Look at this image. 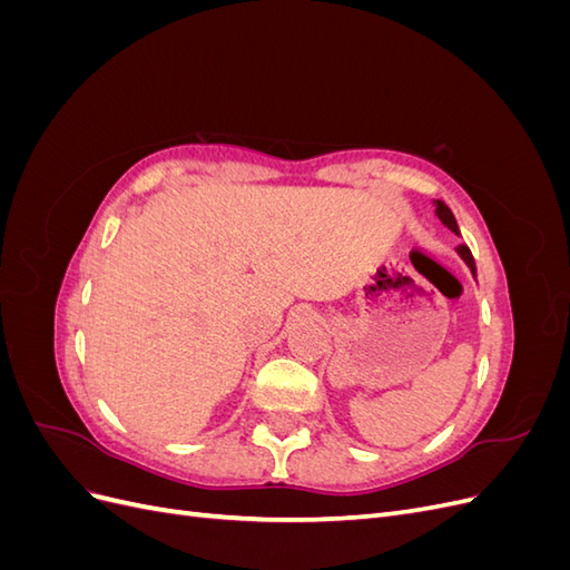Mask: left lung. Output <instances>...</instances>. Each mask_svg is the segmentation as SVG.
<instances>
[{
	"label": "left lung",
	"mask_w": 570,
	"mask_h": 570,
	"mask_svg": "<svg viewBox=\"0 0 570 570\" xmlns=\"http://www.w3.org/2000/svg\"><path fill=\"white\" fill-rule=\"evenodd\" d=\"M433 206H435V216L442 220V226L450 228L454 235H461V233H459V226H456V218H454V214H452L450 206H446L442 199H433ZM454 249H456V254L463 258V264L469 266L471 275L475 278V262H473V254H471V249L465 247V245H459V247H454Z\"/></svg>",
	"instance_id": "8db88e82"
}]
</instances>
